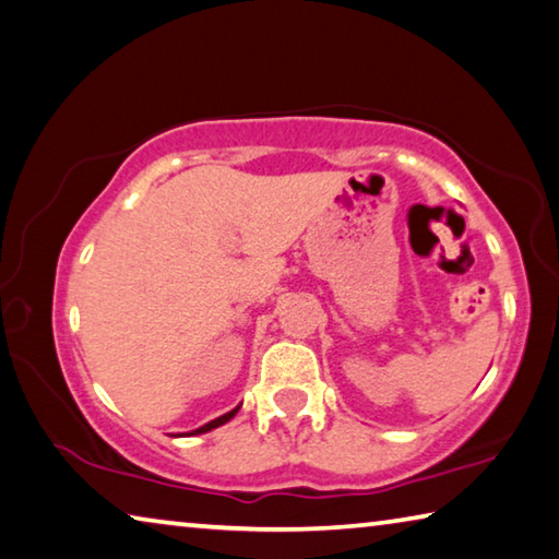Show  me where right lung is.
Listing matches in <instances>:
<instances>
[{
  "mask_svg": "<svg viewBox=\"0 0 559 559\" xmlns=\"http://www.w3.org/2000/svg\"><path fill=\"white\" fill-rule=\"evenodd\" d=\"M240 409V405L235 407V409H230V413H225V415H221V417H215V419H211L209 425H203V427H199V429H193V432H189V435H203V432H211V429H215V427H221V425H225L228 423V419H233L235 417V413H238Z\"/></svg>",
  "mask_w": 559,
  "mask_h": 559,
  "instance_id": "add662e5",
  "label": "right lung"
}]
</instances>
